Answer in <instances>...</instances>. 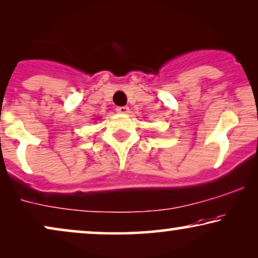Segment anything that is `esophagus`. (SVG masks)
<instances>
[{"instance_id":"1","label":"esophagus","mask_w":258,"mask_h":258,"mask_svg":"<svg viewBox=\"0 0 258 258\" xmlns=\"http://www.w3.org/2000/svg\"><path fill=\"white\" fill-rule=\"evenodd\" d=\"M116 111L119 112V114H126L129 111L128 107H117L116 108Z\"/></svg>"}]
</instances>
